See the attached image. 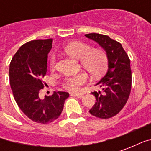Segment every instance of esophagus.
I'll return each mask as SVG.
<instances>
[{
    "label": "esophagus",
    "mask_w": 151,
    "mask_h": 151,
    "mask_svg": "<svg viewBox=\"0 0 151 151\" xmlns=\"http://www.w3.org/2000/svg\"><path fill=\"white\" fill-rule=\"evenodd\" d=\"M72 95H74V96H76V97H78V98L79 99H81L83 97V95H82V94H80V93H73Z\"/></svg>",
    "instance_id": "1"
}]
</instances>
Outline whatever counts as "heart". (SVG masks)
<instances>
[{"instance_id": "b5f03b06", "label": "heart", "mask_w": 151, "mask_h": 151, "mask_svg": "<svg viewBox=\"0 0 151 151\" xmlns=\"http://www.w3.org/2000/svg\"><path fill=\"white\" fill-rule=\"evenodd\" d=\"M68 55L73 58L80 60L81 65L94 76L100 75L104 72L108 64L106 53L101 49L92 48L91 45L83 42H73L64 48ZM56 66V57L53 55L50 58V67L54 69ZM88 77L85 73L67 77L63 82V87L70 91H78L80 86L85 84Z\"/></svg>"}]
</instances>
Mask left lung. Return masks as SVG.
Instances as JSON below:
<instances>
[{"mask_svg": "<svg viewBox=\"0 0 151 151\" xmlns=\"http://www.w3.org/2000/svg\"><path fill=\"white\" fill-rule=\"evenodd\" d=\"M85 36L104 49L108 61L107 73L96 84L101 87L102 92H92L96 102L89 111L95 117L108 119L121 111L129 97L132 85L130 60L122 45L108 35L91 33Z\"/></svg>", "mask_w": 151, "mask_h": 151, "instance_id": "left-lung-1", "label": "left lung"}]
</instances>
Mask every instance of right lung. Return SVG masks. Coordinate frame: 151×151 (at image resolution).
Here are the masks:
<instances>
[{"mask_svg":"<svg viewBox=\"0 0 151 151\" xmlns=\"http://www.w3.org/2000/svg\"><path fill=\"white\" fill-rule=\"evenodd\" d=\"M52 39L31 40L20 47L9 65V82L13 95L22 111L36 123L48 124L56 120L69 93L54 92L41 99L43 78L47 73V54Z\"/></svg>","mask_w":151,"mask_h":151,"instance_id":"1","label":"right lung"}]
</instances>
